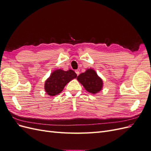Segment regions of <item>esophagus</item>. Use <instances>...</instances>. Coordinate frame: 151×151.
Returning <instances> with one entry per match:
<instances>
[{
  "label": "esophagus",
  "mask_w": 151,
  "mask_h": 151,
  "mask_svg": "<svg viewBox=\"0 0 151 151\" xmlns=\"http://www.w3.org/2000/svg\"><path fill=\"white\" fill-rule=\"evenodd\" d=\"M76 74L77 75V76H79V70H76Z\"/></svg>",
  "instance_id": "esophagus-1"
}]
</instances>
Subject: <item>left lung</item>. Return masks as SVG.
<instances>
[{
    "instance_id": "8db88e82",
    "label": "left lung",
    "mask_w": 151,
    "mask_h": 151,
    "mask_svg": "<svg viewBox=\"0 0 151 151\" xmlns=\"http://www.w3.org/2000/svg\"><path fill=\"white\" fill-rule=\"evenodd\" d=\"M77 79L91 93H98L102 89L103 81L92 68H88L85 72L77 76Z\"/></svg>"
}]
</instances>
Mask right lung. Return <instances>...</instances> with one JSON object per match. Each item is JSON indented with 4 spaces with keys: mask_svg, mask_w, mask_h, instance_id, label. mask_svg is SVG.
<instances>
[{
    "mask_svg": "<svg viewBox=\"0 0 151 151\" xmlns=\"http://www.w3.org/2000/svg\"><path fill=\"white\" fill-rule=\"evenodd\" d=\"M76 77L77 74L76 72L70 69L67 71L62 69L54 70L49 78L45 81V91L49 96H54L60 93L65 85Z\"/></svg>",
    "mask_w": 151,
    "mask_h": 151,
    "instance_id": "right-lung-1",
    "label": "right lung"
}]
</instances>
